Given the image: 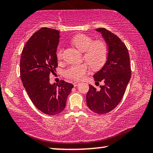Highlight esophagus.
<instances>
[{
	"instance_id": "esophagus-1",
	"label": "esophagus",
	"mask_w": 153,
	"mask_h": 153,
	"mask_svg": "<svg viewBox=\"0 0 153 153\" xmlns=\"http://www.w3.org/2000/svg\"><path fill=\"white\" fill-rule=\"evenodd\" d=\"M78 84H79V82H73V84H74V86L76 87V86H77V85H78Z\"/></svg>"
}]
</instances>
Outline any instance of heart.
<instances>
[{
	"instance_id": "1",
	"label": "heart",
	"mask_w": 153,
	"mask_h": 153,
	"mask_svg": "<svg viewBox=\"0 0 153 153\" xmlns=\"http://www.w3.org/2000/svg\"><path fill=\"white\" fill-rule=\"evenodd\" d=\"M71 42L79 51L84 53V59L92 69H98L104 65L108 53V46L105 41H94L89 36L78 34L72 38ZM56 56L58 60L63 58V50L60 46L56 48ZM89 69L87 63L73 65L63 71V75L67 78L78 81L84 78Z\"/></svg>"
}]
</instances>
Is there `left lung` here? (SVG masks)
Segmentation results:
<instances>
[{
  "mask_svg": "<svg viewBox=\"0 0 153 153\" xmlns=\"http://www.w3.org/2000/svg\"><path fill=\"white\" fill-rule=\"evenodd\" d=\"M108 46L107 61L94 75L96 83L104 84L97 90L89 85L87 106L93 112L105 114L113 110L122 99L131 77V66L128 48L118 36L105 28H98Z\"/></svg>",
  "mask_w": 153,
  "mask_h": 153,
  "instance_id": "left-lung-1",
  "label": "left lung"
}]
</instances>
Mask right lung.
I'll list each match as a JSON object with an SVG mask.
<instances>
[{"label":"right lung","instance_id":"1","mask_svg":"<svg viewBox=\"0 0 153 153\" xmlns=\"http://www.w3.org/2000/svg\"><path fill=\"white\" fill-rule=\"evenodd\" d=\"M59 32L42 27L31 36L23 48L20 59V77L35 107L42 113L55 115L65 107L73 84L61 80L49 82V76L58 66L56 51Z\"/></svg>","mask_w":153,"mask_h":153}]
</instances>
